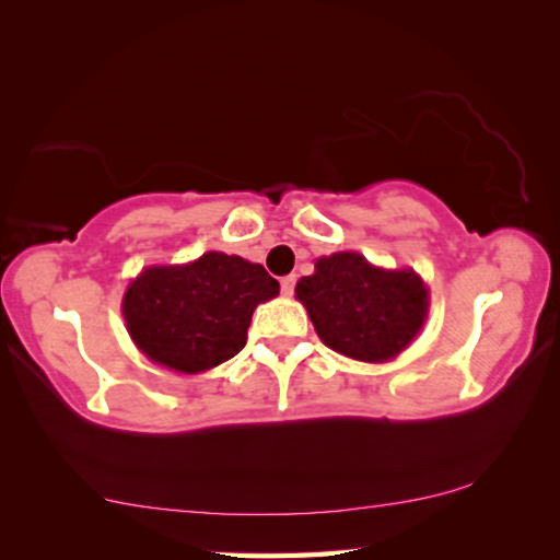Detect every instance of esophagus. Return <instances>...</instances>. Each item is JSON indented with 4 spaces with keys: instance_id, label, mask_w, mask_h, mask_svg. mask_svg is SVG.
I'll return each mask as SVG.
<instances>
[{
    "instance_id": "esophagus-1",
    "label": "esophagus",
    "mask_w": 560,
    "mask_h": 560,
    "mask_svg": "<svg viewBox=\"0 0 560 560\" xmlns=\"http://www.w3.org/2000/svg\"><path fill=\"white\" fill-rule=\"evenodd\" d=\"M294 289H296V273H289V277L281 279V294L283 296L294 294Z\"/></svg>"
}]
</instances>
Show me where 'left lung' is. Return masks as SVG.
Segmentation results:
<instances>
[{
	"instance_id": "obj_1",
	"label": "left lung",
	"mask_w": 560,
	"mask_h": 560,
	"mask_svg": "<svg viewBox=\"0 0 560 560\" xmlns=\"http://www.w3.org/2000/svg\"><path fill=\"white\" fill-rule=\"evenodd\" d=\"M316 334L328 349L359 361H386L404 351L425 318V287L413 271H384L361 254L316 261L296 283Z\"/></svg>"
}]
</instances>
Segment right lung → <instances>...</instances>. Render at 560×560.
I'll return each instance as SVG.
<instances>
[{
	"label": "right lung",
	"instance_id": "right-lung-1",
	"mask_svg": "<svg viewBox=\"0 0 560 560\" xmlns=\"http://www.w3.org/2000/svg\"><path fill=\"white\" fill-rule=\"evenodd\" d=\"M279 294L261 264L219 252L186 266H154L124 296L129 334L149 359L199 374L236 357L254 308Z\"/></svg>",
	"mask_w": 560,
	"mask_h": 560
}]
</instances>
